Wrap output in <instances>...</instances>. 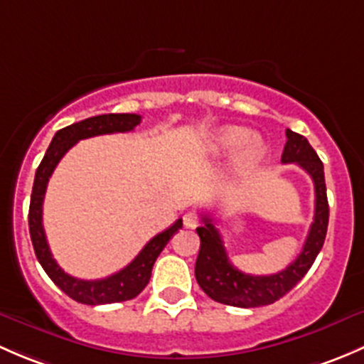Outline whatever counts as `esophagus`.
<instances>
[{"mask_svg": "<svg viewBox=\"0 0 364 364\" xmlns=\"http://www.w3.org/2000/svg\"><path fill=\"white\" fill-rule=\"evenodd\" d=\"M198 224H200V217H198L194 212H187L186 215H183V226H186V228H189V230H194Z\"/></svg>", "mask_w": 364, "mask_h": 364, "instance_id": "obj_1", "label": "esophagus"}]
</instances>
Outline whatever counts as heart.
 <instances>
[{
  "label": "heart",
  "mask_w": 364,
  "mask_h": 364,
  "mask_svg": "<svg viewBox=\"0 0 364 364\" xmlns=\"http://www.w3.org/2000/svg\"><path fill=\"white\" fill-rule=\"evenodd\" d=\"M205 149L210 156H226L240 151L237 168L242 171L254 166L263 156V145H261L259 138L252 136L245 127L240 126H224L217 129L208 138Z\"/></svg>",
  "instance_id": "1"
}]
</instances>
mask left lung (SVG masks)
Listing matches in <instances>:
<instances>
[{
    "label": "left lung",
    "instance_id": "8db88e82",
    "mask_svg": "<svg viewBox=\"0 0 364 364\" xmlns=\"http://www.w3.org/2000/svg\"><path fill=\"white\" fill-rule=\"evenodd\" d=\"M286 136L287 141L282 152V163H293L303 168L312 177L314 187H316V213H314V223L310 226L305 245L299 256L282 272L272 273V275H249L230 263L223 237L212 217L205 213L203 226L196 228L201 245L194 275L201 289L213 301L240 306V309H254V306L275 303L305 277L324 245L329 220L324 166L305 136L291 129L286 131Z\"/></svg>",
    "mask_w": 364,
    "mask_h": 364
}]
</instances>
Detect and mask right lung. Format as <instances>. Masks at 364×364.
I'll use <instances>...</instances> for the list:
<instances>
[{"label":"right lung","mask_w":364,"mask_h":364,"mask_svg":"<svg viewBox=\"0 0 364 364\" xmlns=\"http://www.w3.org/2000/svg\"><path fill=\"white\" fill-rule=\"evenodd\" d=\"M140 121L141 117L136 114H103L63 127V129H59L54 134L42 163H40L38 170H36L31 203H29V235H31L33 249H35L40 264H42L45 273L50 277L52 282L63 293L68 294L71 299L84 303V305H107V303L127 301V299H133L134 296L140 294L149 284V280H151L152 266H154L161 250L166 247L170 238L182 228V219H178L173 226L164 230L163 233L156 235L126 268L107 277V279L100 280L75 279V277L65 273L61 266L55 263L50 249H48L42 223V207L48 178H50L52 171L55 170L59 161L63 159V156L77 141L84 140V138L133 131L134 127L140 124Z\"/></svg>","instance_id":"1"}]
</instances>
